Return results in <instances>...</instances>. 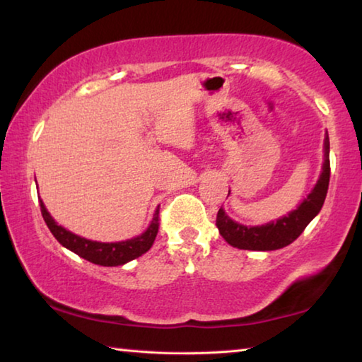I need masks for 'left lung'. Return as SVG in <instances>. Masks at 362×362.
I'll use <instances>...</instances> for the list:
<instances>
[{"mask_svg":"<svg viewBox=\"0 0 362 362\" xmlns=\"http://www.w3.org/2000/svg\"><path fill=\"white\" fill-rule=\"evenodd\" d=\"M329 148V136L326 134L322 173L315 188L311 189V193L306 196L296 211L278 218L276 222H269L262 226H246L231 220L220 207L217 212V228L223 240L230 246L244 250H276L296 241L306 228V225L320 214L324 199H326L330 179Z\"/></svg>","mask_w":362,"mask_h":362,"instance_id":"left-lung-1","label":"left lung"}]
</instances>
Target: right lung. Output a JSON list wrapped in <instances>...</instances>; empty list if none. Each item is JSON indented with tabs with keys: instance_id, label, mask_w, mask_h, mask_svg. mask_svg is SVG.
Returning <instances> with one entry per match:
<instances>
[{
	"instance_id": "obj_1",
	"label": "right lung",
	"mask_w": 362,
	"mask_h": 362,
	"mask_svg": "<svg viewBox=\"0 0 362 362\" xmlns=\"http://www.w3.org/2000/svg\"><path fill=\"white\" fill-rule=\"evenodd\" d=\"M40 206H41L42 218H45L47 228L51 230L54 238H56L64 247L70 249L71 252H75L79 257H83L84 260L95 263V265H102V267L124 265V263L137 259V257L145 254L146 250L153 246V243H155V238L158 235V228H159V206H158V209L155 211V214H153V218H151V223L148 225V228H146L140 236L132 238V240L119 241V243L90 241V240H86V238L75 235V233L65 230L64 226L57 225V222L51 217V214L47 212L46 206L41 199H40Z\"/></svg>"
}]
</instances>
